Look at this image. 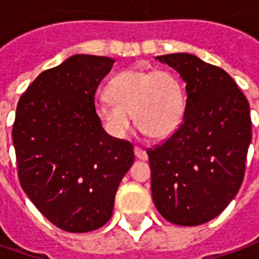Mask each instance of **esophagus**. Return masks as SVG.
<instances>
[{
	"label": "esophagus",
	"mask_w": 259,
	"mask_h": 259,
	"mask_svg": "<svg viewBox=\"0 0 259 259\" xmlns=\"http://www.w3.org/2000/svg\"><path fill=\"white\" fill-rule=\"evenodd\" d=\"M135 155L136 158H139V159H141V161H146L147 158H148L147 152L144 151L143 148H140V147H135Z\"/></svg>",
	"instance_id": "1"
}]
</instances>
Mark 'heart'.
<instances>
[{"instance_id": "b5f03b06", "label": "heart", "mask_w": 259, "mask_h": 259, "mask_svg": "<svg viewBox=\"0 0 259 259\" xmlns=\"http://www.w3.org/2000/svg\"><path fill=\"white\" fill-rule=\"evenodd\" d=\"M108 96L96 102V113L116 139L127 135L132 115L136 124L152 139L174 133L185 113V90L169 70L129 69L108 84Z\"/></svg>"}]
</instances>
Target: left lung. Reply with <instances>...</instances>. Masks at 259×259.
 <instances>
[{"label":"left lung","mask_w":259,"mask_h":259,"mask_svg":"<svg viewBox=\"0 0 259 259\" xmlns=\"http://www.w3.org/2000/svg\"><path fill=\"white\" fill-rule=\"evenodd\" d=\"M157 59L179 72L187 98L178 129L147 148L152 200L168 222L197 226L218 217L243 183L250 105L236 81L215 65L185 53Z\"/></svg>","instance_id":"1"}]
</instances>
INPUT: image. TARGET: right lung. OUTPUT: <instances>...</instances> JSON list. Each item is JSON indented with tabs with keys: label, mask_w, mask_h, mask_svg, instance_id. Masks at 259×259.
<instances>
[{
	"label": "right lung",
	"mask_w": 259,
	"mask_h": 259,
	"mask_svg": "<svg viewBox=\"0 0 259 259\" xmlns=\"http://www.w3.org/2000/svg\"><path fill=\"white\" fill-rule=\"evenodd\" d=\"M113 62L73 55L38 74L16 107L20 186L50 222L70 233L109 221L119 183L135 161L133 144L107 135L96 113V91Z\"/></svg>",
	"instance_id": "add662e5"
}]
</instances>
